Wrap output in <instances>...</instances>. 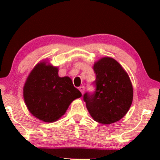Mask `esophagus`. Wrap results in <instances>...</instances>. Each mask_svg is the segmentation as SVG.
Wrapping results in <instances>:
<instances>
[{"label": "esophagus", "mask_w": 160, "mask_h": 160, "mask_svg": "<svg viewBox=\"0 0 160 160\" xmlns=\"http://www.w3.org/2000/svg\"><path fill=\"white\" fill-rule=\"evenodd\" d=\"M79 90L81 92V93H82L83 94L84 92H85V87L84 86H81L79 88Z\"/></svg>", "instance_id": "1"}]
</instances>
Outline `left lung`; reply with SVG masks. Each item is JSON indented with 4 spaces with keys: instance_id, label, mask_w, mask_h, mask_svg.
Wrapping results in <instances>:
<instances>
[{
    "instance_id": "1",
    "label": "left lung",
    "mask_w": 160,
    "mask_h": 160,
    "mask_svg": "<svg viewBox=\"0 0 160 160\" xmlns=\"http://www.w3.org/2000/svg\"><path fill=\"white\" fill-rule=\"evenodd\" d=\"M96 90L85 93L84 101L90 116L102 124L120 120L128 112L133 97L131 81L115 59L103 57L94 63Z\"/></svg>"
}]
</instances>
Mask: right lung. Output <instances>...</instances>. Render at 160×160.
<instances>
[{
  "instance_id": "add662e5",
  "label": "right lung",
  "mask_w": 160,
  "mask_h": 160,
  "mask_svg": "<svg viewBox=\"0 0 160 160\" xmlns=\"http://www.w3.org/2000/svg\"><path fill=\"white\" fill-rule=\"evenodd\" d=\"M82 96L69 77L58 76V68L47 61L32 70L23 88L27 107L32 115L47 123L58 121L73 100Z\"/></svg>"
}]
</instances>
